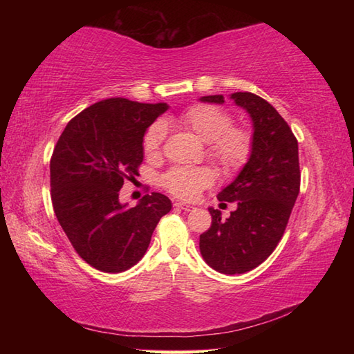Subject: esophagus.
I'll use <instances>...</instances> for the list:
<instances>
[{
	"label": "esophagus",
	"mask_w": 354,
	"mask_h": 354,
	"mask_svg": "<svg viewBox=\"0 0 354 354\" xmlns=\"http://www.w3.org/2000/svg\"><path fill=\"white\" fill-rule=\"evenodd\" d=\"M175 207L179 208V209H183V212H192V209H194L193 205L184 204V202H175Z\"/></svg>",
	"instance_id": "1"
}]
</instances>
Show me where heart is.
I'll use <instances>...</instances> for the list:
<instances>
[{"label": "heart", "mask_w": 354, "mask_h": 354, "mask_svg": "<svg viewBox=\"0 0 354 354\" xmlns=\"http://www.w3.org/2000/svg\"><path fill=\"white\" fill-rule=\"evenodd\" d=\"M178 122L202 142H207L208 156L223 170L240 169L251 155V133L242 127H231V115L216 104H193L179 115ZM165 132V126L160 122L149 127L142 140V147L149 156L161 152ZM213 181V171L207 167H175L162 176L165 189L185 201L196 199Z\"/></svg>", "instance_id": "b5f03b06"}]
</instances>
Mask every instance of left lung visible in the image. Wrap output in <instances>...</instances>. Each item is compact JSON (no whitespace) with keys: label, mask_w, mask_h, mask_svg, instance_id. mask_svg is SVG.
Returning <instances> with one entry per match:
<instances>
[{"label":"left lung","mask_w":354,"mask_h":354,"mask_svg":"<svg viewBox=\"0 0 354 354\" xmlns=\"http://www.w3.org/2000/svg\"><path fill=\"white\" fill-rule=\"evenodd\" d=\"M230 99L252 122V150L234 181L217 194L221 205L236 202L222 221L209 207L212 227L199 237L202 259L221 274H245L274 252L289 222L299 193L298 141L272 104L252 93H232ZM201 102L222 104L223 95H204Z\"/></svg>","instance_id":"1"}]
</instances>
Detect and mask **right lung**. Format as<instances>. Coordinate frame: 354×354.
Listing matches in <instances>:
<instances>
[{
	"label": "right lung",
	"instance_id": "add662e5",
	"mask_svg": "<svg viewBox=\"0 0 354 354\" xmlns=\"http://www.w3.org/2000/svg\"><path fill=\"white\" fill-rule=\"evenodd\" d=\"M167 103L122 97L84 109L66 124L50 161L51 202L76 252L102 272H123L146 254L153 230L171 202L146 194L129 208L118 199L126 179L138 175L147 127Z\"/></svg>",
	"mask_w": 354,
	"mask_h": 354
}]
</instances>
